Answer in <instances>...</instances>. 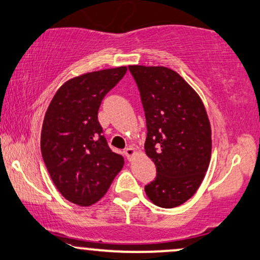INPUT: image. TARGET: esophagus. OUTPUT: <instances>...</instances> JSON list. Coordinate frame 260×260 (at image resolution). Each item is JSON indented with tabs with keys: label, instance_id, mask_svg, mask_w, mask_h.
I'll list each match as a JSON object with an SVG mask.
<instances>
[{
	"label": "esophagus",
	"instance_id": "1",
	"mask_svg": "<svg viewBox=\"0 0 260 260\" xmlns=\"http://www.w3.org/2000/svg\"><path fill=\"white\" fill-rule=\"evenodd\" d=\"M124 154L126 155V158L130 160L131 158H133L134 155L136 154V150L134 149L133 147H127V148H125V149H124Z\"/></svg>",
	"mask_w": 260,
	"mask_h": 260
}]
</instances>
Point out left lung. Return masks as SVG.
<instances>
[{
	"label": "left lung",
	"mask_w": 260,
	"mask_h": 260,
	"mask_svg": "<svg viewBox=\"0 0 260 260\" xmlns=\"http://www.w3.org/2000/svg\"><path fill=\"white\" fill-rule=\"evenodd\" d=\"M147 123L146 154L156 177L145 187L159 207L172 208L189 200L206 174L211 160V125L197 91L164 66L131 65Z\"/></svg>",
	"instance_id": "left-lung-1"
}]
</instances>
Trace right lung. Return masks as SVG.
Returning a JSON list of instances; mask_svg holds the SVG:
<instances>
[{
    "instance_id": "1",
    "label": "right lung",
    "mask_w": 260,
    "mask_h": 260,
    "mask_svg": "<svg viewBox=\"0 0 260 260\" xmlns=\"http://www.w3.org/2000/svg\"><path fill=\"white\" fill-rule=\"evenodd\" d=\"M127 67L75 77L60 86L44 115L41 152L48 172L66 200L90 206L107 193L124 158L102 135L98 112Z\"/></svg>"
}]
</instances>
